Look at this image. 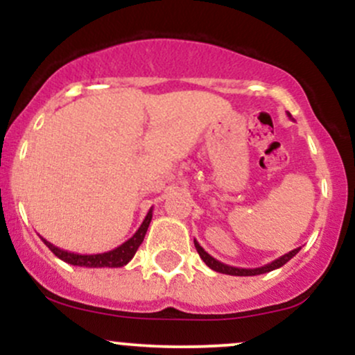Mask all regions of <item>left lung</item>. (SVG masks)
Instances as JSON below:
<instances>
[{"mask_svg":"<svg viewBox=\"0 0 355 355\" xmlns=\"http://www.w3.org/2000/svg\"><path fill=\"white\" fill-rule=\"evenodd\" d=\"M287 115L292 118L291 113H287ZM193 243H195V248H197L198 255H200V259L203 260V262L207 263V266H209V267L211 268V270L220 272V274L239 275V277L260 275V274H267V272L275 270V268H280L282 266H285V263H287L291 259H294V257H295L297 254H299V250H300V247H297V248H294V250L288 252V254H285V255H282V257H279V259L272 260L270 263H267V266H263V267H257V268H240V267L227 266V263H223V262H220V260L214 259V257H211L210 254H207V252L203 250V248L200 247V243H198L197 240H193Z\"/></svg>","mask_w":355,"mask_h":355,"instance_id":"8db88e82","label":"left lung"}]
</instances>
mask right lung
Masks as SVG:
<instances>
[{
	"instance_id": "add662e5",
	"label": "right lung",
	"mask_w": 355,
	"mask_h": 355,
	"mask_svg": "<svg viewBox=\"0 0 355 355\" xmlns=\"http://www.w3.org/2000/svg\"><path fill=\"white\" fill-rule=\"evenodd\" d=\"M150 222H152V209L148 210L146 217L144 220V223L140 225V229L135 232L132 239H128L126 242L121 243L120 247L113 248L110 252H103V254H93V255H81V254H75V252H68L63 250V248L53 245L51 242L44 240L43 237H40L44 242L50 250L55 254L58 259L63 260V262L70 263V266H78V267H89V268H101V267H123L130 260L133 259V255L137 254L138 247L141 245L144 242L146 230H148Z\"/></svg>"
}]
</instances>
